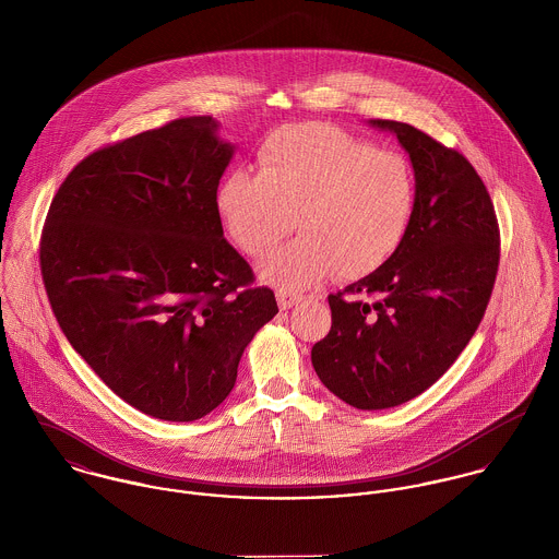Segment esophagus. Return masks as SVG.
<instances>
[{
	"instance_id": "1",
	"label": "esophagus",
	"mask_w": 559,
	"mask_h": 559,
	"mask_svg": "<svg viewBox=\"0 0 559 559\" xmlns=\"http://www.w3.org/2000/svg\"><path fill=\"white\" fill-rule=\"evenodd\" d=\"M277 301H280V308L282 310H290L293 306H297L301 299H304V295L301 293H295V290H290V288H277Z\"/></svg>"
}]
</instances>
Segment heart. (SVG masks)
<instances>
[{"label":"heart","mask_w":559,"mask_h":559,"mask_svg":"<svg viewBox=\"0 0 559 559\" xmlns=\"http://www.w3.org/2000/svg\"><path fill=\"white\" fill-rule=\"evenodd\" d=\"M415 202L406 157L319 122L273 131L258 151V174L235 169L217 189L222 222L251 258L295 224L304 230L260 266L282 288L312 286L331 271L340 280L372 275L406 239Z\"/></svg>","instance_id":"heart-1"}]
</instances>
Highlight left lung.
<instances>
[{"instance_id":"obj_1","label":"left lung","mask_w":559,"mask_h":559,"mask_svg":"<svg viewBox=\"0 0 559 559\" xmlns=\"http://www.w3.org/2000/svg\"><path fill=\"white\" fill-rule=\"evenodd\" d=\"M417 202L406 239L372 275L329 295L331 329L314 344L322 385L355 408H390L426 392L484 319L499 269V224L474 165L396 120Z\"/></svg>"}]
</instances>
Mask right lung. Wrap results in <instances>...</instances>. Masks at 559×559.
I'll list each match as a JSON object with an SVG mask.
<instances>
[{"instance_id": "right-lung-1", "label": "right lung", "mask_w": 559, "mask_h": 559, "mask_svg": "<svg viewBox=\"0 0 559 559\" xmlns=\"http://www.w3.org/2000/svg\"><path fill=\"white\" fill-rule=\"evenodd\" d=\"M211 116L176 118L80 160L51 200L40 273L67 340L131 406L193 421L233 392L240 355L277 314L224 239L233 146Z\"/></svg>"}]
</instances>
